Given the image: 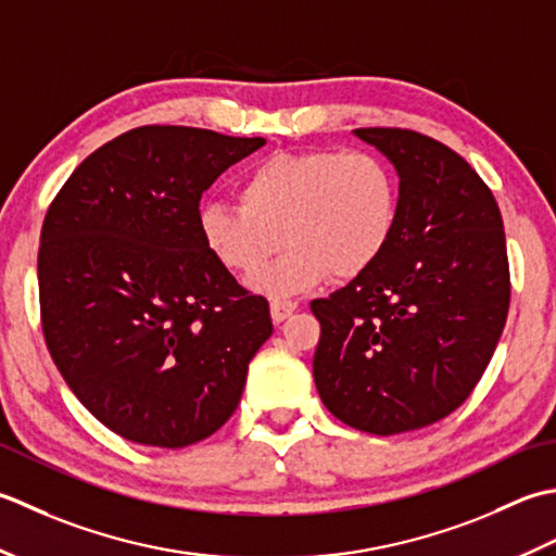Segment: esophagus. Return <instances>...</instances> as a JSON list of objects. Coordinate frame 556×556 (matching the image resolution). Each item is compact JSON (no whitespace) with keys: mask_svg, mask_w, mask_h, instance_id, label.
<instances>
[{"mask_svg":"<svg viewBox=\"0 0 556 556\" xmlns=\"http://www.w3.org/2000/svg\"><path fill=\"white\" fill-rule=\"evenodd\" d=\"M294 309H298V302L292 300H274L270 302V319H274L276 324L290 319V316L294 314Z\"/></svg>","mask_w":556,"mask_h":556,"instance_id":"1","label":"esophagus"}]
</instances>
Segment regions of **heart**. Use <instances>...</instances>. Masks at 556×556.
Instances as JSON below:
<instances>
[{
    "mask_svg": "<svg viewBox=\"0 0 556 556\" xmlns=\"http://www.w3.org/2000/svg\"><path fill=\"white\" fill-rule=\"evenodd\" d=\"M237 208L211 203L199 213L201 244L235 276H254L280 244L288 254L252 280L270 298L319 286L326 276L357 280L393 242L401 191L379 155L309 149L266 155L240 177Z\"/></svg>",
    "mask_w": 556,
    "mask_h": 556,
    "instance_id": "b5f03b06",
    "label": "heart"
}]
</instances>
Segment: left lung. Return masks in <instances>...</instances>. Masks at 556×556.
<instances>
[{
  "instance_id": "left-lung-1",
  "label": "left lung",
  "mask_w": 556,
  "mask_h": 556,
  "mask_svg": "<svg viewBox=\"0 0 556 556\" xmlns=\"http://www.w3.org/2000/svg\"><path fill=\"white\" fill-rule=\"evenodd\" d=\"M395 167L401 218L369 274L314 300V383L338 420L389 437L472 393L500 343L511 282L504 223L480 175L429 136L355 129Z\"/></svg>"
}]
</instances>
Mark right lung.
Returning <instances> with one entry per match:
<instances>
[{
  "instance_id": "right-lung-1",
  "label": "right lung",
  "mask_w": 556,
  "mask_h": 556,
  "mask_svg": "<svg viewBox=\"0 0 556 556\" xmlns=\"http://www.w3.org/2000/svg\"><path fill=\"white\" fill-rule=\"evenodd\" d=\"M194 127H139L90 153L45 215L42 333L86 410L143 446L182 448L230 420L270 333L199 237V201L262 149Z\"/></svg>"
}]
</instances>
